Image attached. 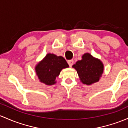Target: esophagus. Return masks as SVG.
<instances>
[{"mask_svg":"<svg viewBox=\"0 0 128 128\" xmlns=\"http://www.w3.org/2000/svg\"><path fill=\"white\" fill-rule=\"evenodd\" d=\"M67 62H68V65H69V66L70 67H72L73 66V64H74V60H68V61H67Z\"/></svg>","mask_w":128,"mask_h":128,"instance_id":"esophagus-1","label":"esophagus"}]
</instances>
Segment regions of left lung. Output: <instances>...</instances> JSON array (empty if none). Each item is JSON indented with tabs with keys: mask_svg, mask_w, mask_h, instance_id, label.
<instances>
[{
	"mask_svg": "<svg viewBox=\"0 0 128 128\" xmlns=\"http://www.w3.org/2000/svg\"><path fill=\"white\" fill-rule=\"evenodd\" d=\"M73 67L76 70L81 82L87 85L99 81L103 72V65L98 59L89 53H85L82 60L78 61Z\"/></svg>",
	"mask_w": 128,
	"mask_h": 128,
	"instance_id": "1",
	"label": "left lung"
}]
</instances>
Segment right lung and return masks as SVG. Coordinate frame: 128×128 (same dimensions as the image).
Wrapping results in <instances>:
<instances>
[{
  "mask_svg": "<svg viewBox=\"0 0 128 128\" xmlns=\"http://www.w3.org/2000/svg\"><path fill=\"white\" fill-rule=\"evenodd\" d=\"M68 67L65 59L48 53L36 67V72L40 82L47 85L56 82V78L60 75L62 68Z\"/></svg>",
  "mask_w": 128,
  "mask_h": 128,
  "instance_id": "obj_1",
  "label": "right lung"
}]
</instances>
